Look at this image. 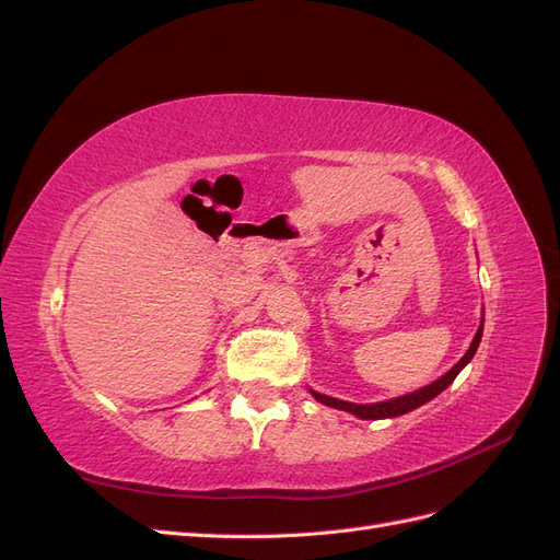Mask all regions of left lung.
Here are the masks:
<instances>
[{"mask_svg":"<svg viewBox=\"0 0 560 560\" xmlns=\"http://www.w3.org/2000/svg\"><path fill=\"white\" fill-rule=\"evenodd\" d=\"M481 334H483V317H481V327L477 331V336H474V341L469 346V350L463 354V360L457 362L448 374H444L439 381L425 385L416 389V393L411 395H404V397H395V399H387V401H378V404H350V401H343V399H334V397H327V395H319L315 393V389H311V395L319 401V404H327L331 406V409H341V411H348L352 416H358L362 420H381V418H397V416H404L409 413L413 409H418V406L428 404L430 399H434L439 393H444V389L455 381V376L460 374V371L469 364V360L474 358V352H477L479 343H481Z\"/></svg>","mask_w":560,"mask_h":560,"instance_id":"obj_1","label":"left lung"}]
</instances>
